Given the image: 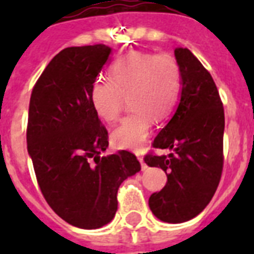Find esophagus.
<instances>
[{"label": "esophagus", "instance_id": "esophagus-1", "mask_svg": "<svg viewBox=\"0 0 254 254\" xmlns=\"http://www.w3.org/2000/svg\"><path fill=\"white\" fill-rule=\"evenodd\" d=\"M137 158H138V161H139V162H141V167H142V170H146L147 166H146V163L143 162L142 154H139V153H137Z\"/></svg>", "mask_w": 254, "mask_h": 254}]
</instances>
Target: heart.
Here are the masks:
<instances>
[{
  "label": "heart",
  "mask_w": 254,
  "mask_h": 254,
  "mask_svg": "<svg viewBox=\"0 0 254 254\" xmlns=\"http://www.w3.org/2000/svg\"><path fill=\"white\" fill-rule=\"evenodd\" d=\"M111 79L99 77L91 87L96 115L108 124L120 117L124 97L131 112L112 133L120 149L138 150L150 134L153 120H166L177 108L182 93V72L170 54L131 53L111 65Z\"/></svg>",
  "instance_id": "heart-1"
}]
</instances>
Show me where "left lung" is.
<instances>
[{"label": "left lung", "mask_w": 254, "mask_h": 254, "mask_svg": "<svg viewBox=\"0 0 254 254\" xmlns=\"http://www.w3.org/2000/svg\"><path fill=\"white\" fill-rule=\"evenodd\" d=\"M182 93L177 111L154 138L153 146L169 155H146L145 163L161 167L167 183L149 197L155 217L178 224L207 207L223 170L224 109L212 76L189 49L177 47Z\"/></svg>", "instance_id": "8db88e82"}]
</instances>
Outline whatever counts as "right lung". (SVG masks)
Returning a JSON list of instances; mask_svg holds the SVG:
<instances>
[{"instance_id":"right-lung-1","label":"right lung","mask_w":254,"mask_h":254,"mask_svg":"<svg viewBox=\"0 0 254 254\" xmlns=\"http://www.w3.org/2000/svg\"><path fill=\"white\" fill-rule=\"evenodd\" d=\"M111 54L105 45L62 50L30 97L27 151L38 185L58 216L83 229L111 223L119 187L141 170L130 151L100 157L109 142L91 87Z\"/></svg>"}]
</instances>
